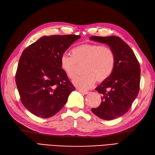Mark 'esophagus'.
<instances>
[{
	"mask_svg": "<svg viewBox=\"0 0 155 155\" xmlns=\"http://www.w3.org/2000/svg\"><path fill=\"white\" fill-rule=\"evenodd\" d=\"M78 91L79 92L81 93L82 94H84V95H87V94L89 93V91H84V90H81V89H78Z\"/></svg>",
	"mask_w": 155,
	"mask_h": 155,
	"instance_id": "34e87169",
	"label": "esophagus"
}]
</instances>
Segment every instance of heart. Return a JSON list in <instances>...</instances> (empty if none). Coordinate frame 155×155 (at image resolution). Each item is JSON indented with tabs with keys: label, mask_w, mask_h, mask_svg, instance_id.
Here are the masks:
<instances>
[{
	"label": "heart",
	"mask_w": 155,
	"mask_h": 155,
	"mask_svg": "<svg viewBox=\"0 0 155 155\" xmlns=\"http://www.w3.org/2000/svg\"><path fill=\"white\" fill-rule=\"evenodd\" d=\"M116 57L112 49L100 44H83L71 50V56L61 55L60 66L67 76L72 78L80 66L84 64V74L74 78L73 84L79 89H87L97 81L103 82L110 76L115 66Z\"/></svg>",
	"instance_id": "obj_1"
}]
</instances>
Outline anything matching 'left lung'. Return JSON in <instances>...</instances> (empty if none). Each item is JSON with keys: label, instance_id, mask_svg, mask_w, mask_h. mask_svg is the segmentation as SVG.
Here are the masks:
<instances>
[{"label": "left lung", "instance_id": "left-lung-1", "mask_svg": "<svg viewBox=\"0 0 155 155\" xmlns=\"http://www.w3.org/2000/svg\"><path fill=\"white\" fill-rule=\"evenodd\" d=\"M90 39L108 45L116 57L110 76L95 89L102 95L101 104L91 110L101 119L118 118L130 110L138 95L141 75L139 63L129 45L118 37L92 36Z\"/></svg>", "mask_w": 155, "mask_h": 155}]
</instances>
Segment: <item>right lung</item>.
<instances>
[{
	"label": "right lung",
	"instance_id": "right-lung-1",
	"mask_svg": "<svg viewBox=\"0 0 155 155\" xmlns=\"http://www.w3.org/2000/svg\"><path fill=\"white\" fill-rule=\"evenodd\" d=\"M80 38L75 35L43 36L22 52L16 83L22 104L33 114L44 118L54 116L75 90L60 58Z\"/></svg>",
	"mask_w": 155,
	"mask_h": 155
}]
</instances>
